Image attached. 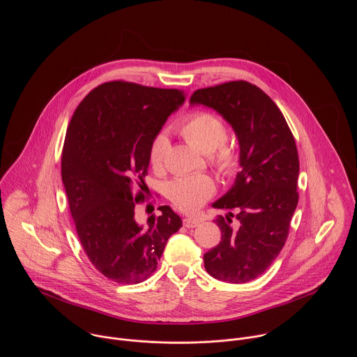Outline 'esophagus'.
Wrapping results in <instances>:
<instances>
[{"instance_id": "1", "label": "esophagus", "mask_w": 357, "mask_h": 357, "mask_svg": "<svg viewBox=\"0 0 357 357\" xmlns=\"http://www.w3.org/2000/svg\"><path fill=\"white\" fill-rule=\"evenodd\" d=\"M183 224L187 228H195V227H198L201 224V221L198 218H184Z\"/></svg>"}]
</instances>
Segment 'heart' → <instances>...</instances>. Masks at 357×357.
<instances>
[{
	"label": "heart",
	"mask_w": 357,
	"mask_h": 357,
	"mask_svg": "<svg viewBox=\"0 0 357 357\" xmlns=\"http://www.w3.org/2000/svg\"><path fill=\"white\" fill-rule=\"evenodd\" d=\"M177 132L183 139L201 153H208L211 166L222 176H232L239 165V153L227 142L224 121L207 111H195L177 123ZM169 150V140L163 133L156 135L150 146V163L160 170ZM214 183L207 176L177 177L167 184V197L176 207L185 213H194L214 194Z\"/></svg>",
	"instance_id": "obj_1"
}]
</instances>
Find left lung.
Masks as SVG:
<instances>
[{"label": "left lung", "mask_w": 357, "mask_h": 357, "mask_svg": "<svg viewBox=\"0 0 357 357\" xmlns=\"http://www.w3.org/2000/svg\"><path fill=\"white\" fill-rule=\"evenodd\" d=\"M190 102L220 112L239 140L242 170L232 188L213 204L227 211L214 220L221 242L204 261L213 278L246 283L262 275L286 243L298 204L296 140L279 107L248 81L198 89Z\"/></svg>", "instance_id": "8db88e82"}]
</instances>
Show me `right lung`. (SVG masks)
Here are the masks:
<instances>
[{"mask_svg":"<svg viewBox=\"0 0 357 357\" xmlns=\"http://www.w3.org/2000/svg\"><path fill=\"white\" fill-rule=\"evenodd\" d=\"M178 89L111 81L91 91L68 123L61 180L75 229L92 265L119 284L149 279L181 218L160 206L137 222L144 201L150 146L167 116L184 102Z\"/></svg>","mask_w":357,"mask_h":357,"instance_id":"right-lung-1","label":"right lung"}]
</instances>
